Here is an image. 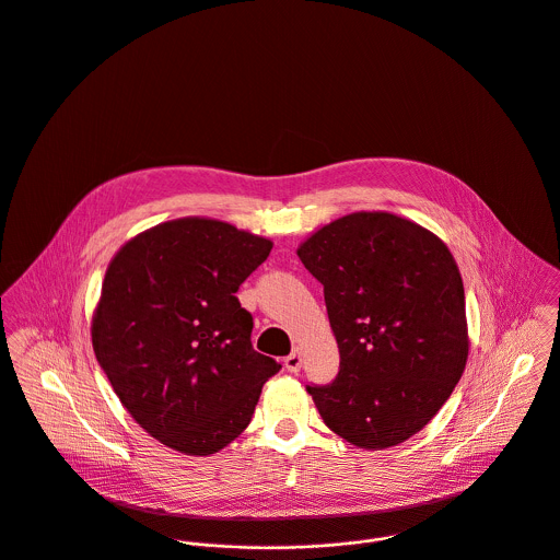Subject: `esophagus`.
<instances>
[{
    "instance_id": "obj_1",
    "label": "esophagus",
    "mask_w": 560,
    "mask_h": 560,
    "mask_svg": "<svg viewBox=\"0 0 560 560\" xmlns=\"http://www.w3.org/2000/svg\"><path fill=\"white\" fill-rule=\"evenodd\" d=\"M284 368L291 373H298L299 370H301V354H299V350L291 352V354L284 359Z\"/></svg>"
}]
</instances>
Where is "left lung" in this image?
Masks as SVG:
<instances>
[{"mask_svg":"<svg viewBox=\"0 0 560 560\" xmlns=\"http://www.w3.org/2000/svg\"><path fill=\"white\" fill-rule=\"evenodd\" d=\"M323 284L339 348L331 384H307L325 424L368 450L418 433L452 395L469 354L465 291L446 244L388 212L325 224L298 250Z\"/></svg>","mask_w":560,"mask_h":560,"instance_id":"left-lung-1","label":"left lung"}]
</instances>
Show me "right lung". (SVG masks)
<instances>
[{"label":"right lung","instance_id":"right-lung-1","mask_svg":"<svg viewBox=\"0 0 560 560\" xmlns=\"http://www.w3.org/2000/svg\"><path fill=\"white\" fill-rule=\"evenodd\" d=\"M271 242L214 219H178L129 240L93 316V350L120 404L154 440L190 456L231 444L280 363L253 348L235 298Z\"/></svg>","mask_w":560,"mask_h":560}]
</instances>
